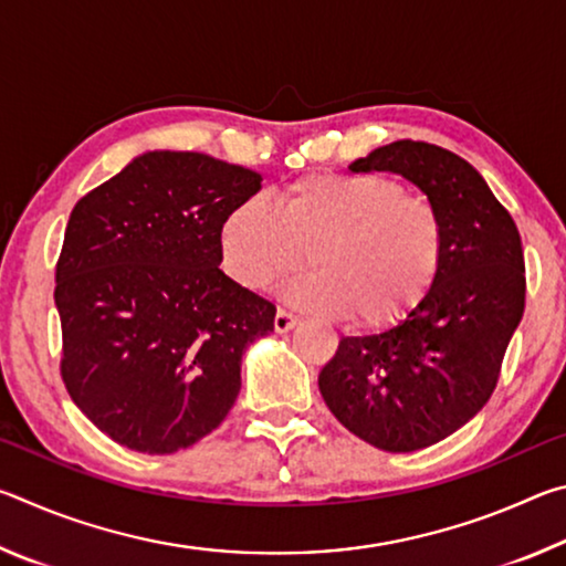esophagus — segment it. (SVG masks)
I'll list each match as a JSON object with an SVG mask.
<instances>
[{
    "mask_svg": "<svg viewBox=\"0 0 566 566\" xmlns=\"http://www.w3.org/2000/svg\"><path fill=\"white\" fill-rule=\"evenodd\" d=\"M296 319L292 312H286V310H276V314H274V329L276 332H290V329H294L296 327Z\"/></svg>",
    "mask_w": 566,
    "mask_h": 566,
    "instance_id": "34e87169",
    "label": "esophagus"
}]
</instances>
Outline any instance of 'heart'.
Listing matches in <instances>:
<instances>
[{
  "label": "heart",
  "instance_id": "b5f03b06",
  "mask_svg": "<svg viewBox=\"0 0 566 566\" xmlns=\"http://www.w3.org/2000/svg\"><path fill=\"white\" fill-rule=\"evenodd\" d=\"M219 252L227 274L252 292L300 272L310 252L317 272L290 286V302L387 329L432 292L444 227L434 205L397 179L317 171L290 181L276 207L239 202L219 227Z\"/></svg>",
  "mask_w": 566,
  "mask_h": 566
}]
</instances>
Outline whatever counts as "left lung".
<instances>
[{
  "label": "left lung",
  "instance_id": "8db88e82",
  "mask_svg": "<svg viewBox=\"0 0 566 566\" xmlns=\"http://www.w3.org/2000/svg\"><path fill=\"white\" fill-rule=\"evenodd\" d=\"M349 169L397 171L442 217V266L424 304L387 332L344 337L319 371L324 401L352 434L415 452L464 427L500 381L524 314L520 229L482 175L437 145L399 139Z\"/></svg>",
  "mask_w": 566,
  "mask_h": 566
}]
</instances>
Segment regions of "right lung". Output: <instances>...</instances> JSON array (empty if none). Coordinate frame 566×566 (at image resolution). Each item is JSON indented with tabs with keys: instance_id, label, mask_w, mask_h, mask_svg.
I'll return each instance as SVG.
<instances>
[{
	"instance_id": "1",
	"label": "right lung",
	"mask_w": 566,
	"mask_h": 566,
	"mask_svg": "<svg viewBox=\"0 0 566 566\" xmlns=\"http://www.w3.org/2000/svg\"><path fill=\"white\" fill-rule=\"evenodd\" d=\"M260 181L199 151H147L74 205L54 272L60 371L117 444L179 452L232 409L276 306L219 270V227Z\"/></svg>"
}]
</instances>
